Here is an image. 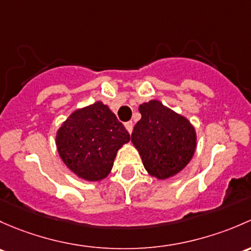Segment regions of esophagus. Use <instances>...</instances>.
Listing matches in <instances>:
<instances>
[{
  "label": "esophagus",
  "mask_w": 251,
  "mask_h": 251,
  "mask_svg": "<svg viewBox=\"0 0 251 251\" xmlns=\"http://www.w3.org/2000/svg\"><path fill=\"white\" fill-rule=\"evenodd\" d=\"M133 122H131V121H129V122H126L125 123V126L126 128V130L129 131V133H131V131H133Z\"/></svg>",
  "instance_id": "esophagus-1"
}]
</instances>
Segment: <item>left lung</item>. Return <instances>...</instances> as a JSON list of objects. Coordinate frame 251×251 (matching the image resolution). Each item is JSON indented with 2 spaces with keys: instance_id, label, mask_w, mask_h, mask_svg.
<instances>
[{
  "instance_id": "obj_1",
  "label": "left lung",
  "mask_w": 251,
  "mask_h": 251,
  "mask_svg": "<svg viewBox=\"0 0 251 251\" xmlns=\"http://www.w3.org/2000/svg\"><path fill=\"white\" fill-rule=\"evenodd\" d=\"M139 111L141 120L134 126L131 141L145 169L157 179L174 176L195 153V128L185 117L157 100L140 105Z\"/></svg>"
}]
</instances>
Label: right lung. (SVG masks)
Masks as SVG:
<instances>
[{"mask_svg": "<svg viewBox=\"0 0 251 251\" xmlns=\"http://www.w3.org/2000/svg\"><path fill=\"white\" fill-rule=\"evenodd\" d=\"M130 140L128 130L101 101L77 110L56 134L63 162L77 176L98 181L111 172L118 149Z\"/></svg>", "mask_w": 251, "mask_h": 251, "instance_id": "right-lung-1", "label": "right lung"}]
</instances>
